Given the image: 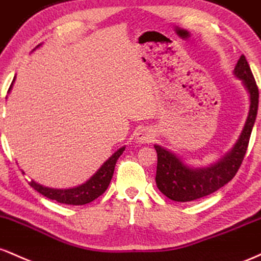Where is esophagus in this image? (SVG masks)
<instances>
[{"label":"esophagus","instance_id":"34e87169","mask_svg":"<svg viewBox=\"0 0 261 261\" xmlns=\"http://www.w3.org/2000/svg\"><path fill=\"white\" fill-rule=\"evenodd\" d=\"M136 139L138 140L139 143H150L151 140L154 139V133L150 128L143 127L137 132Z\"/></svg>","mask_w":261,"mask_h":261}]
</instances>
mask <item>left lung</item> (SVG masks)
Masks as SVG:
<instances>
[{
    "label": "left lung",
    "instance_id": "obj_1",
    "mask_svg": "<svg viewBox=\"0 0 261 261\" xmlns=\"http://www.w3.org/2000/svg\"><path fill=\"white\" fill-rule=\"evenodd\" d=\"M234 75L241 79L250 96V110L238 142L223 159L203 169H192L175 154L159 145H154L158 153L156 186L170 200L190 202L208 196L223 187L236 176L247 153L249 139L257 115L259 90L244 55L234 67Z\"/></svg>",
    "mask_w": 261,
    "mask_h": 261
}]
</instances>
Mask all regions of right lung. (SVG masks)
Returning a JSON list of instances; mask_svg holds the SVG:
<instances>
[{"mask_svg":"<svg viewBox=\"0 0 261 261\" xmlns=\"http://www.w3.org/2000/svg\"><path fill=\"white\" fill-rule=\"evenodd\" d=\"M39 46V45H38ZM37 46V48H38ZM14 81V80H13ZM12 81V85H13ZM12 85L10 86L12 87ZM8 90V92H10ZM124 151V146L116 151L110 159L107 160L101 168L98 169V171L96 172L93 176L90 178L89 181L83 184V185L74 187V189H67V190H58V189H49V187L42 186L39 184L31 181L29 185L33 187L34 190H37L39 194L45 196L46 198H50V200H55L60 203L65 204H86L92 202L93 200L99 197L105 191L107 190L108 185L111 182V178L113 176V171H115V166L118 158L121 156Z\"/></svg>","mask_w":261,"mask_h":261,"instance_id":"right-lung-1","label":"right lung"}]
</instances>
